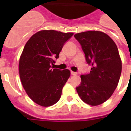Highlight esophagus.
<instances>
[{"mask_svg": "<svg viewBox=\"0 0 131 131\" xmlns=\"http://www.w3.org/2000/svg\"><path fill=\"white\" fill-rule=\"evenodd\" d=\"M71 75H77V73H76V72L71 71Z\"/></svg>", "mask_w": 131, "mask_h": 131, "instance_id": "34e87169", "label": "esophagus"}]
</instances>
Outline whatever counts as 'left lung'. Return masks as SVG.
Returning a JSON list of instances; mask_svg holds the SVG:
<instances>
[{"instance_id":"left-lung-1","label":"left lung","mask_w":131,"mask_h":131,"mask_svg":"<svg viewBox=\"0 0 131 131\" xmlns=\"http://www.w3.org/2000/svg\"><path fill=\"white\" fill-rule=\"evenodd\" d=\"M86 62L92 66L90 73L81 75V84L76 88L81 99L92 106L109 99L118 86L122 72V62L118 47L111 38L100 31L76 34Z\"/></svg>"}]
</instances>
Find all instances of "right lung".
Segmentation results:
<instances>
[{"label":"right lung","instance_id":"obj_1","mask_svg":"<svg viewBox=\"0 0 131 131\" xmlns=\"http://www.w3.org/2000/svg\"><path fill=\"white\" fill-rule=\"evenodd\" d=\"M73 33L41 30L26 43L19 62L21 84L30 99L38 105L49 107L60 99L70 71L51 69L65 43Z\"/></svg>","mask_w":131,"mask_h":131}]
</instances>
